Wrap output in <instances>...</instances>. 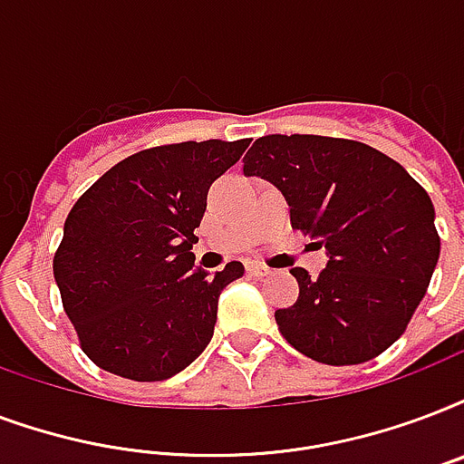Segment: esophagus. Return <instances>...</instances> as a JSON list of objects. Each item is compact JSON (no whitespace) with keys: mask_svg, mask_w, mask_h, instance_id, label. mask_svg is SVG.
Segmentation results:
<instances>
[{"mask_svg":"<svg viewBox=\"0 0 464 464\" xmlns=\"http://www.w3.org/2000/svg\"><path fill=\"white\" fill-rule=\"evenodd\" d=\"M247 275L256 279H263V277H267V275H272V270L270 267H265V265L253 263V265H247Z\"/></svg>","mask_w":464,"mask_h":464,"instance_id":"34e87169","label":"esophagus"}]
</instances>
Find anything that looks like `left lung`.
Returning <instances> with one entry per match:
<instances>
[{
	"mask_svg": "<svg viewBox=\"0 0 464 464\" xmlns=\"http://www.w3.org/2000/svg\"><path fill=\"white\" fill-rule=\"evenodd\" d=\"M247 177L285 194L292 228L328 253L316 279L292 275L299 299L275 311L279 334L324 365H360L404 334L440 256L429 192L374 148L328 136L257 138Z\"/></svg>",
	"mask_w": 464,
	"mask_h": 464,
	"instance_id": "8db88e82",
	"label": "left lung"
}]
</instances>
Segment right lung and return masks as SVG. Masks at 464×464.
Segmentation results:
<instances>
[{
    "label": "right lung",
    "instance_id": "right-lung-1",
    "mask_svg": "<svg viewBox=\"0 0 464 464\" xmlns=\"http://www.w3.org/2000/svg\"><path fill=\"white\" fill-rule=\"evenodd\" d=\"M243 140H187L129 155L70 208L53 275L87 358L126 380L160 382L199 358L218 295L243 265L194 267L207 194Z\"/></svg>",
    "mask_w": 464,
    "mask_h": 464
}]
</instances>
